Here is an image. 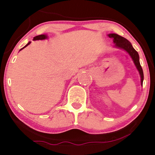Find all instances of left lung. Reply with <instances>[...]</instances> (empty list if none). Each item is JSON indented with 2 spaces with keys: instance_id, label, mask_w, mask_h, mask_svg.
I'll return each instance as SVG.
<instances>
[{
  "instance_id": "left-lung-1",
  "label": "left lung",
  "mask_w": 155,
  "mask_h": 155,
  "mask_svg": "<svg viewBox=\"0 0 155 155\" xmlns=\"http://www.w3.org/2000/svg\"><path fill=\"white\" fill-rule=\"evenodd\" d=\"M109 37L114 39V42L115 43L116 47L122 48V49L126 51L128 53V54L131 56L133 62L135 63V66H136L137 69L138 70L140 75L141 84L142 86H143L144 75L143 68H142L140 63L138 53L133 48L132 44H131L130 42L128 41L126 38L123 37L121 36L117 35V34H110V35H109Z\"/></svg>"
}]
</instances>
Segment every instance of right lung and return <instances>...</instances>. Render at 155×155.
Returning <instances> with one entry per match:
<instances>
[{
  "label": "right lung",
  "instance_id": "add662e5",
  "mask_svg": "<svg viewBox=\"0 0 155 155\" xmlns=\"http://www.w3.org/2000/svg\"><path fill=\"white\" fill-rule=\"evenodd\" d=\"M46 37H46V35H38V36H36V37H34V40H42V39H45ZM30 43H31V42H29V43H28V44H27L26 46H24V47H23L22 48H25V47H26V46H28V45H29V44H30ZM22 48H21V49H20V51H21V50H22Z\"/></svg>",
  "mask_w": 155,
  "mask_h": 155
}]
</instances>
